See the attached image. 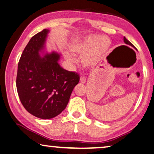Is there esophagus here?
I'll return each instance as SVG.
<instances>
[{
    "instance_id": "esophagus-1",
    "label": "esophagus",
    "mask_w": 154,
    "mask_h": 154,
    "mask_svg": "<svg viewBox=\"0 0 154 154\" xmlns=\"http://www.w3.org/2000/svg\"><path fill=\"white\" fill-rule=\"evenodd\" d=\"M80 82H82V83H85L86 82V78L84 76H81L80 77Z\"/></svg>"
}]
</instances>
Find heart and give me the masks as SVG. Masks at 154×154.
<instances>
[{"label":"heart","mask_w":154,"mask_h":154,"mask_svg":"<svg viewBox=\"0 0 154 154\" xmlns=\"http://www.w3.org/2000/svg\"><path fill=\"white\" fill-rule=\"evenodd\" d=\"M109 40L105 36L96 37L89 36L71 46V51L75 54H82V64L85 66H94L98 63L103 54L109 47ZM65 58L70 63H75V60L71 54L66 53Z\"/></svg>","instance_id":"heart-1"}]
</instances>
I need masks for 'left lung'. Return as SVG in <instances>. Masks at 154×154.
<instances>
[{"label": "left lung", "instance_id": "8db88e82", "mask_svg": "<svg viewBox=\"0 0 154 154\" xmlns=\"http://www.w3.org/2000/svg\"><path fill=\"white\" fill-rule=\"evenodd\" d=\"M124 41L125 43L128 44V45H131V46H133V45H132V44L131 43H130L128 40L126 39V37H124Z\"/></svg>", "mask_w": 154, "mask_h": 154}]
</instances>
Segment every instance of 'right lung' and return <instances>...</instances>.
<instances>
[{"label": "right lung", "instance_id": "1", "mask_svg": "<svg viewBox=\"0 0 154 154\" xmlns=\"http://www.w3.org/2000/svg\"><path fill=\"white\" fill-rule=\"evenodd\" d=\"M49 30L34 35L26 46L17 66L16 87L22 105L41 119H51L62 113L69 101L79 75L58 63L56 52L41 57Z\"/></svg>", "mask_w": 154, "mask_h": 154}]
</instances>
